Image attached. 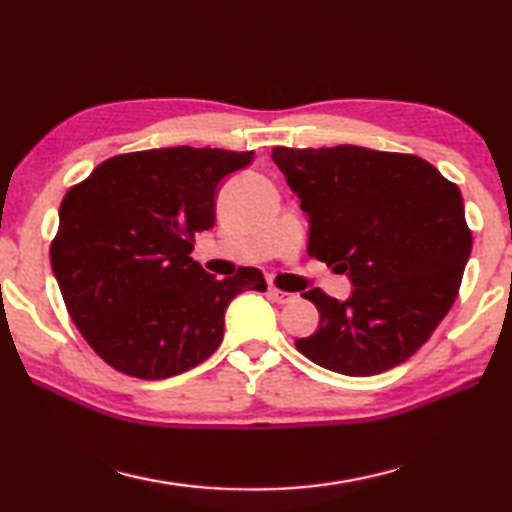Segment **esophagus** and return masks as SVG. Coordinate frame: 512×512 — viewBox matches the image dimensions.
Segmentation results:
<instances>
[{
  "instance_id": "1",
  "label": "esophagus",
  "mask_w": 512,
  "mask_h": 512,
  "mask_svg": "<svg viewBox=\"0 0 512 512\" xmlns=\"http://www.w3.org/2000/svg\"><path fill=\"white\" fill-rule=\"evenodd\" d=\"M267 294H270V299H272V301L281 303V306H285V303H292L294 299H297V294H292V292H283V290H276V288H270V290H267Z\"/></svg>"
}]
</instances>
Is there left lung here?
I'll list each match as a JSON object with an SVG mask.
<instances>
[{
    "label": "left lung",
    "mask_w": 512,
    "mask_h": 512,
    "mask_svg": "<svg viewBox=\"0 0 512 512\" xmlns=\"http://www.w3.org/2000/svg\"><path fill=\"white\" fill-rule=\"evenodd\" d=\"M308 215V254L346 274L319 310L315 335L294 342L328 371L366 378L423 346L459 294L472 233L459 186L416 155L360 146L272 150Z\"/></svg>",
    "instance_id": "1"
}]
</instances>
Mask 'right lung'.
<instances>
[{"mask_svg": "<svg viewBox=\"0 0 512 512\" xmlns=\"http://www.w3.org/2000/svg\"><path fill=\"white\" fill-rule=\"evenodd\" d=\"M254 150L155 148L116 155L69 188L51 267L80 335L112 369L166 380L220 346L240 292H265L256 267L218 281L191 258L215 224V197Z\"/></svg>", "mask_w": 512, "mask_h": 512, "instance_id": "1", "label": "right lung"}]
</instances>
